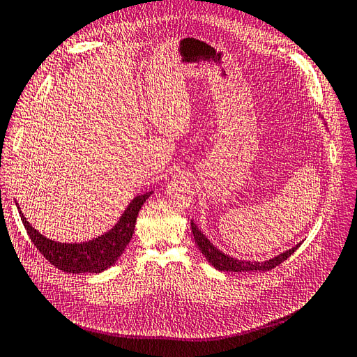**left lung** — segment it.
<instances>
[{
	"label": "left lung",
	"mask_w": 357,
	"mask_h": 357,
	"mask_svg": "<svg viewBox=\"0 0 357 357\" xmlns=\"http://www.w3.org/2000/svg\"><path fill=\"white\" fill-rule=\"evenodd\" d=\"M190 226H192V232H193V238H195L197 245L199 247L201 253L207 259L208 264H211V266H214L219 271H232V273H243V271H269L275 266H278L282 262H284L286 259L294 255L296 252V248L301 245L296 244L295 247L289 248V250L277 255L273 259H268V261L264 262H257V261H243V259H236L232 257L229 255H225L223 252H220L218 247H215L207 236H205L199 228L197 226V223L190 220Z\"/></svg>",
	"instance_id": "8db88e82"
}]
</instances>
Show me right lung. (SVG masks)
<instances>
[{"instance_id":"1","label":"right lung","mask_w":357,"mask_h":357,"mask_svg":"<svg viewBox=\"0 0 357 357\" xmlns=\"http://www.w3.org/2000/svg\"><path fill=\"white\" fill-rule=\"evenodd\" d=\"M150 195H152V192L137 195L129 202L121 219L109 232L84 243H59L46 238L45 235L29 225L24 213L20 211L17 202L16 207L31 241L53 266L71 274H100L113 266L125 252L126 245L134 235L137 215Z\"/></svg>"}]
</instances>
